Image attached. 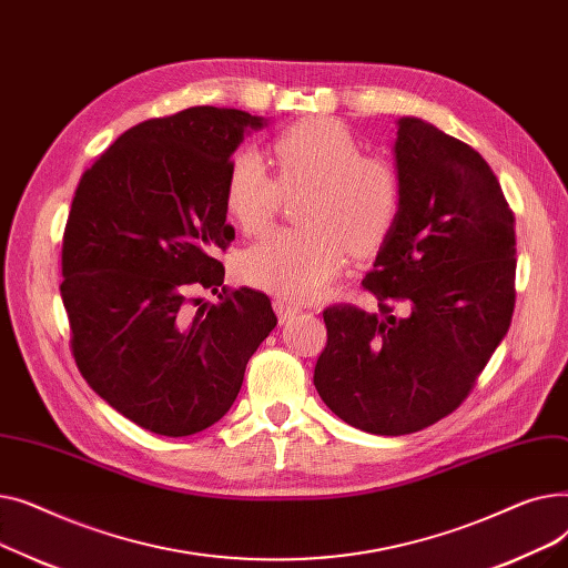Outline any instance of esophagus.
<instances>
[{"label":"esophagus","mask_w":568,"mask_h":568,"mask_svg":"<svg viewBox=\"0 0 568 568\" xmlns=\"http://www.w3.org/2000/svg\"><path fill=\"white\" fill-rule=\"evenodd\" d=\"M274 308H276V313H278V320L285 324V322H290L294 315H300V308H296L294 304H287V302H283V300H276L274 302Z\"/></svg>","instance_id":"34e87169"}]
</instances>
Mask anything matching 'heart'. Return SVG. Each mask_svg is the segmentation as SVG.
Masks as SVG:
<instances>
[{
	"label": "heart",
	"mask_w": 568,
	"mask_h": 568,
	"mask_svg": "<svg viewBox=\"0 0 568 568\" xmlns=\"http://www.w3.org/2000/svg\"><path fill=\"white\" fill-rule=\"evenodd\" d=\"M278 179L262 154L244 146L230 159L225 206L244 232L272 223L281 185L311 184L302 206V230H278L260 239L239 262L242 278L283 302H311L345 266L347 248L368 255L382 246L400 212L396 168L364 156L356 138L336 119L315 116L276 135Z\"/></svg>",
	"instance_id": "obj_1"
}]
</instances>
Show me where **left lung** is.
Masks as SVG:
<instances>
[{"label": "left lung", "mask_w": 568, "mask_h": 568, "mask_svg": "<svg viewBox=\"0 0 568 568\" xmlns=\"http://www.w3.org/2000/svg\"><path fill=\"white\" fill-rule=\"evenodd\" d=\"M400 212L364 287L379 311H324L315 389L373 435H407L452 414L509 332L516 227L479 152L419 116L394 142Z\"/></svg>", "instance_id": "obj_1"}]
</instances>
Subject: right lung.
I'll list each match as a JSON object with an SVG mask.
<instances>
[{
  "label": "right lung",
  "mask_w": 568,
  "mask_h": 568,
  "mask_svg": "<svg viewBox=\"0 0 568 568\" xmlns=\"http://www.w3.org/2000/svg\"><path fill=\"white\" fill-rule=\"evenodd\" d=\"M268 119L200 105L119 135L75 189L62 248V302L87 384L140 428L186 437L216 424L276 326L268 296L225 292L216 260L232 154ZM193 286L226 294L219 307Z\"/></svg>",
  "instance_id": "right-lung-1"
}]
</instances>
